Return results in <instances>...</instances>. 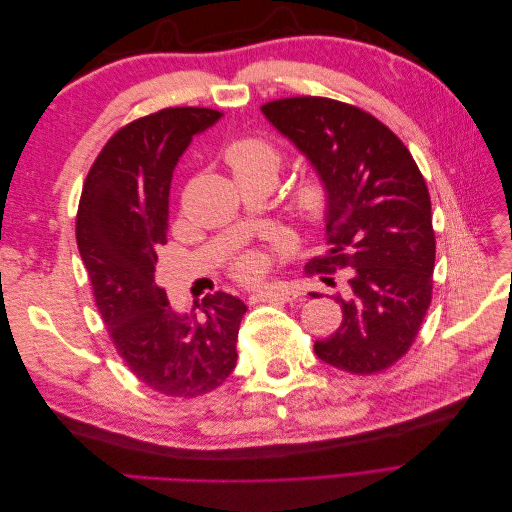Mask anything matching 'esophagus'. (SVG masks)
I'll return each instance as SVG.
<instances>
[{
	"instance_id": "1",
	"label": "esophagus",
	"mask_w": 512,
	"mask_h": 512,
	"mask_svg": "<svg viewBox=\"0 0 512 512\" xmlns=\"http://www.w3.org/2000/svg\"><path fill=\"white\" fill-rule=\"evenodd\" d=\"M301 297V290L294 284H282V286H273L258 292L254 301H282V303H292Z\"/></svg>"
}]
</instances>
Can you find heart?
Masks as SVG:
<instances>
[{"label":"heart","instance_id":"obj_1","mask_svg":"<svg viewBox=\"0 0 512 512\" xmlns=\"http://www.w3.org/2000/svg\"><path fill=\"white\" fill-rule=\"evenodd\" d=\"M226 162L235 177H260L275 183L282 170V153L265 138H243L226 151ZM331 190L324 179L307 177L292 194V211L305 224H320L329 213ZM232 273L243 282H256L265 273V258L254 250L241 252L232 262Z\"/></svg>","mask_w":512,"mask_h":512}]
</instances>
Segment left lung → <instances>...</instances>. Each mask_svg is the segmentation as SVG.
<instances>
[{
	"mask_svg": "<svg viewBox=\"0 0 512 512\" xmlns=\"http://www.w3.org/2000/svg\"><path fill=\"white\" fill-rule=\"evenodd\" d=\"M260 111L331 190L324 218L331 247L312 273L335 286L331 273L348 269V282L335 297L342 324L314 352L350 374L391 367L412 346L431 303L436 235L421 170L382 121L352 104L301 96Z\"/></svg>",
	"mask_w": 512,
	"mask_h": 512,
	"instance_id": "obj_1",
	"label": "left lung"
}]
</instances>
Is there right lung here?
Listing matches in <instances>:
<instances>
[{"label": "right lung", "mask_w": 512, "mask_h": 512, "mask_svg": "<svg viewBox=\"0 0 512 512\" xmlns=\"http://www.w3.org/2000/svg\"><path fill=\"white\" fill-rule=\"evenodd\" d=\"M220 117L175 106L123 126L89 168L76 213V245L119 356L149 389L170 397L218 389L237 365L245 303L215 292L196 305L203 317L179 314L156 284L175 166Z\"/></svg>", "instance_id": "right-lung-1"}]
</instances>
